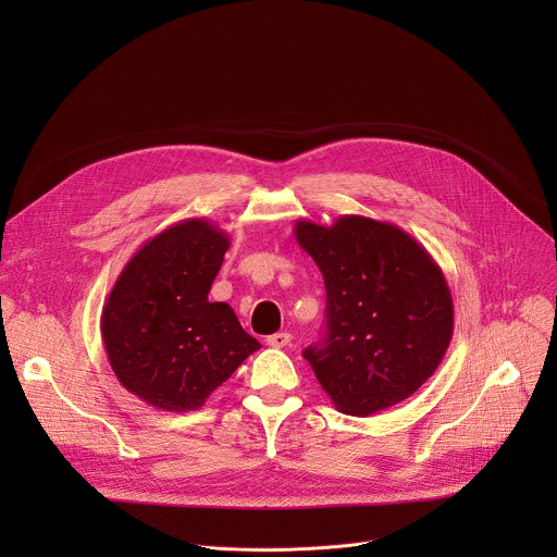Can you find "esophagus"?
Returning <instances> with one entry per match:
<instances>
[{"instance_id": "obj_1", "label": "esophagus", "mask_w": 557, "mask_h": 557, "mask_svg": "<svg viewBox=\"0 0 557 557\" xmlns=\"http://www.w3.org/2000/svg\"><path fill=\"white\" fill-rule=\"evenodd\" d=\"M290 333H275V335H269L267 337V344L271 346V348H284V346H288L290 344Z\"/></svg>"}]
</instances>
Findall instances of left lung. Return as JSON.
<instances>
[{
	"label": "left lung",
	"instance_id": "obj_1",
	"mask_svg": "<svg viewBox=\"0 0 557 557\" xmlns=\"http://www.w3.org/2000/svg\"><path fill=\"white\" fill-rule=\"evenodd\" d=\"M297 245L326 284V337L304 350L344 414L368 417L406 401L438 368L454 333L441 267L389 222L342 215L295 222Z\"/></svg>",
	"mask_w": 557,
	"mask_h": 557
}]
</instances>
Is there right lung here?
<instances>
[{"instance_id":"right-lung-1","label":"right lung","mask_w":557,"mask_h":557,"mask_svg":"<svg viewBox=\"0 0 557 557\" xmlns=\"http://www.w3.org/2000/svg\"><path fill=\"white\" fill-rule=\"evenodd\" d=\"M228 235L191 218L153 235L125 264L103 312L101 337L121 385L165 412L205 406L260 348L224 301H209Z\"/></svg>"}]
</instances>
